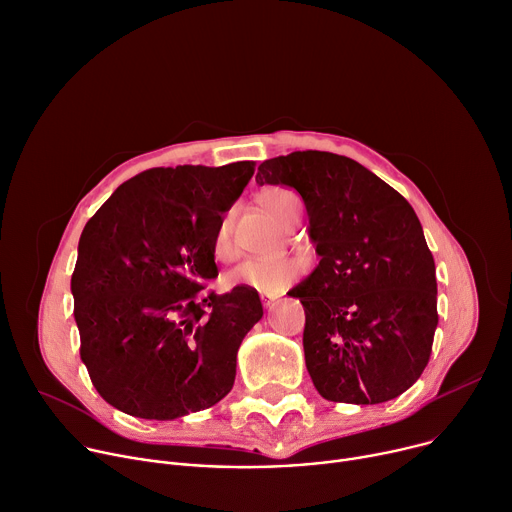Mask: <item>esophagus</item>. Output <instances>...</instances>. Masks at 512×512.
Returning a JSON list of instances; mask_svg holds the SVG:
<instances>
[{
	"instance_id": "34e87169",
	"label": "esophagus",
	"mask_w": 512,
	"mask_h": 512,
	"mask_svg": "<svg viewBox=\"0 0 512 512\" xmlns=\"http://www.w3.org/2000/svg\"><path fill=\"white\" fill-rule=\"evenodd\" d=\"M261 302L267 311L274 309V306L278 304V296H269V294H261Z\"/></svg>"
}]
</instances>
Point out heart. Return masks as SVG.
<instances>
[{
    "label": "heart",
    "mask_w": 512,
    "mask_h": 512,
    "mask_svg": "<svg viewBox=\"0 0 512 512\" xmlns=\"http://www.w3.org/2000/svg\"><path fill=\"white\" fill-rule=\"evenodd\" d=\"M298 199L292 191L288 189H267L261 193V203L267 210L269 216H274L278 222L284 218L286 208L290 206V201ZM232 216L226 214L214 234V253L220 259H230L234 255L232 247ZM300 274V263L296 259L284 257V255H257L249 257L245 261L238 263L228 276V282L232 286H241L249 288L261 294H276L284 290L296 276Z\"/></svg>",
    "instance_id": "b5f03b06"
}]
</instances>
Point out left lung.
<instances>
[{
  "label": "left lung",
  "instance_id": "8db88e82",
  "mask_svg": "<svg viewBox=\"0 0 512 512\" xmlns=\"http://www.w3.org/2000/svg\"><path fill=\"white\" fill-rule=\"evenodd\" d=\"M257 183L296 189L321 257L288 294L304 306V360L329 401L395 399L424 372L436 267L422 224L391 185L352 158L306 150L265 160Z\"/></svg>",
  "mask_w": 512,
  "mask_h": 512
}]
</instances>
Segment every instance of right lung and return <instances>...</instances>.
Returning <instances> with one entry per match:
<instances>
[{"label": "right lung", "mask_w": 512, "mask_h": 512, "mask_svg": "<svg viewBox=\"0 0 512 512\" xmlns=\"http://www.w3.org/2000/svg\"><path fill=\"white\" fill-rule=\"evenodd\" d=\"M253 173L251 160L150 168L86 222L72 276L80 356L117 410L175 420L230 393L263 306L255 290L203 282L218 276L216 228Z\"/></svg>", "instance_id": "right-lung-1"}]
</instances>
